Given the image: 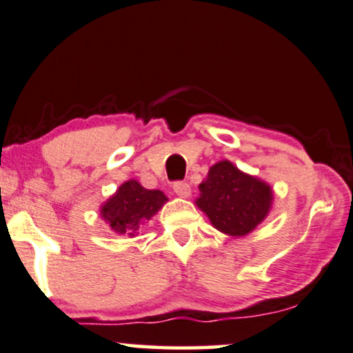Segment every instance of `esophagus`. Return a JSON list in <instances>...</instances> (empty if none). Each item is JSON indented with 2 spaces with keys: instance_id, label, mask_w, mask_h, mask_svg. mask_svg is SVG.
Segmentation results:
<instances>
[{
  "instance_id": "34e87169",
  "label": "esophagus",
  "mask_w": 353,
  "mask_h": 353,
  "mask_svg": "<svg viewBox=\"0 0 353 353\" xmlns=\"http://www.w3.org/2000/svg\"><path fill=\"white\" fill-rule=\"evenodd\" d=\"M172 188H174L176 195H179L181 198H188L192 195V188L187 182H176L174 185H172Z\"/></svg>"
}]
</instances>
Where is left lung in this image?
I'll list each match as a JSON object with an SVG mask.
<instances>
[{"label":"left lung","instance_id":"8db88e82","mask_svg":"<svg viewBox=\"0 0 353 353\" xmlns=\"http://www.w3.org/2000/svg\"><path fill=\"white\" fill-rule=\"evenodd\" d=\"M195 205L212 227L228 236H246L265 221L274 205V190L262 179L246 174L222 160L212 165L200 183Z\"/></svg>","mask_w":353,"mask_h":353}]
</instances>
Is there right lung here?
Segmentation results:
<instances>
[{
	"instance_id": "right-lung-1",
	"label": "right lung",
	"mask_w": 353,
	"mask_h": 353,
	"mask_svg": "<svg viewBox=\"0 0 353 353\" xmlns=\"http://www.w3.org/2000/svg\"><path fill=\"white\" fill-rule=\"evenodd\" d=\"M168 196L161 190H148L136 179L123 182L118 190L101 206V217L118 235L136 236L139 228L150 221Z\"/></svg>"
}]
</instances>
